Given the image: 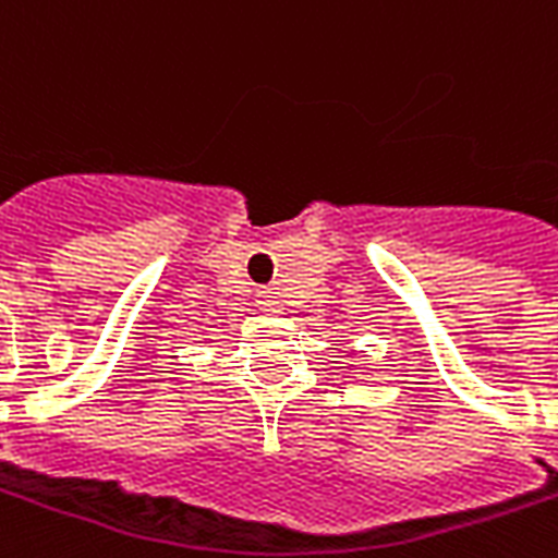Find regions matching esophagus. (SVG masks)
I'll list each match as a JSON object with an SVG mask.
<instances>
[{"instance_id":"obj_1","label":"esophagus","mask_w":558,"mask_h":558,"mask_svg":"<svg viewBox=\"0 0 558 558\" xmlns=\"http://www.w3.org/2000/svg\"><path fill=\"white\" fill-rule=\"evenodd\" d=\"M257 306H260L266 315H278V312H283V298H280L275 289H260V292H257Z\"/></svg>"}]
</instances>
